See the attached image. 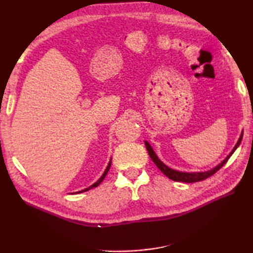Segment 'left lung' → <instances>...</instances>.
I'll return each instance as SVG.
<instances>
[{
  "instance_id": "8db88e82",
  "label": "left lung",
  "mask_w": 253,
  "mask_h": 253,
  "mask_svg": "<svg viewBox=\"0 0 253 253\" xmlns=\"http://www.w3.org/2000/svg\"><path fill=\"white\" fill-rule=\"evenodd\" d=\"M242 136H243V132L240 136V138L238 140L237 145H235V147L233 148V151L230 153V155L225 158V160L221 163L220 165H217L216 168H214L211 170H208V172H199V173H185V172H177V170H174L172 169H169L166 166L164 163H162L160 160H158V157L156 156V154L154 153L153 148L151 147V145H149L147 142H145V145H146V148H147V152L149 154V156H151L152 161L155 163V165L157 166L158 169H160L161 172L166 175L169 178L173 179V181H177V182H185V183H195V182H200V181H204V179L209 178L210 176H212V175L215 174L217 170H219L222 166H223L226 162L229 161V158L231 157V155L234 153L235 149L238 148V146L241 143L242 140Z\"/></svg>"
}]
</instances>
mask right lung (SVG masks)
I'll return each mask as SVG.
<instances>
[{
	"label": "right lung",
	"instance_id": "1",
	"mask_svg": "<svg viewBox=\"0 0 253 253\" xmlns=\"http://www.w3.org/2000/svg\"><path fill=\"white\" fill-rule=\"evenodd\" d=\"M110 165H111V160H110V162H109V164H108V166H107V169H106V170L104 172V174H102V176L98 179V181L95 183V184H92L91 186H89V187H87V188H84V190H83V191H80V192H77V193H83V192H85V191H89L90 190V188H93V187H97L98 185H99V184L104 181V178L106 177V175H107V173H108V170H109V169H110Z\"/></svg>",
	"mask_w": 253,
	"mask_h": 253
}]
</instances>
